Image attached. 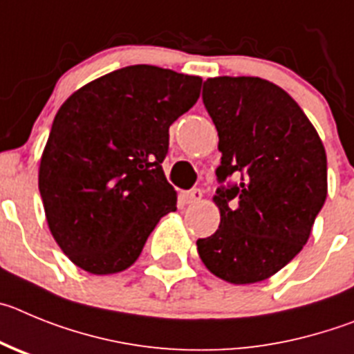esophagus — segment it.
Masks as SVG:
<instances>
[{"instance_id": "esophagus-1", "label": "esophagus", "mask_w": 354, "mask_h": 354, "mask_svg": "<svg viewBox=\"0 0 354 354\" xmlns=\"http://www.w3.org/2000/svg\"><path fill=\"white\" fill-rule=\"evenodd\" d=\"M185 199H187V203H189V205H194V203H199V201L203 199V190H201V189L190 190V192L185 194Z\"/></svg>"}]
</instances>
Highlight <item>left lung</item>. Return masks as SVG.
Returning <instances> with one entry per match:
<instances>
[{
  "label": "left lung",
  "mask_w": 354,
  "mask_h": 354,
  "mask_svg": "<svg viewBox=\"0 0 354 354\" xmlns=\"http://www.w3.org/2000/svg\"><path fill=\"white\" fill-rule=\"evenodd\" d=\"M203 102L218 132L221 225L197 240L206 268L229 284L270 279L300 252L328 194L326 151L295 98L261 77H209Z\"/></svg>",
  "instance_id": "1"
}]
</instances>
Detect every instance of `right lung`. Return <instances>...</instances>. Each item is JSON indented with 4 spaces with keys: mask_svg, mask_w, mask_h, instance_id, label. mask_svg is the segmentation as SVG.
<instances>
[{
    "mask_svg": "<svg viewBox=\"0 0 354 354\" xmlns=\"http://www.w3.org/2000/svg\"><path fill=\"white\" fill-rule=\"evenodd\" d=\"M203 79L151 65L114 70L70 95L38 167L49 231L93 275L130 268L176 190L162 160L169 127L199 98Z\"/></svg>",
    "mask_w": 354,
    "mask_h": 354,
    "instance_id": "1",
    "label": "right lung"
}]
</instances>
